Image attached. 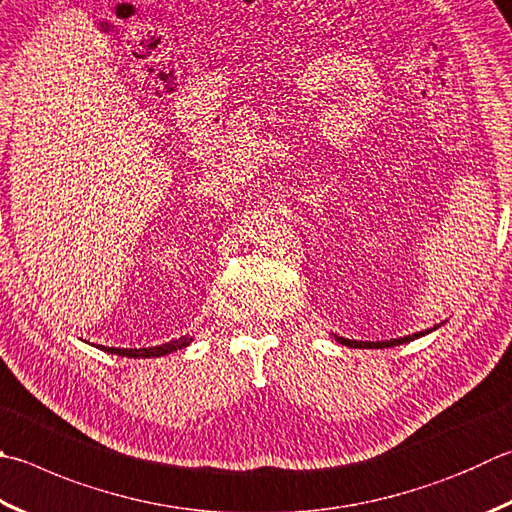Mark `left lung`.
Returning a JSON list of instances; mask_svg holds the SVG:
<instances>
[{
  "mask_svg": "<svg viewBox=\"0 0 512 512\" xmlns=\"http://www.w3.org/2000/svg\"><path fill=\"white\" fill-rule=\"evenodd\" d=\"M439 325H435V327H430V330H426V332H417V334H408V336H401V339H390V341H350V339H343V336H336V334H332L334 336V341L336 343H341V345H347V347H394V345H401V343H410V341H414V339H419V336H426V334H430L432 330H437Z\"/></svg>",
  "mask_w": 512,
  "mask_h": 512,
  "instance_id": "1",
  "label": "left lung"
}]
</instances>
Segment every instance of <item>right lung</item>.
Returning a JSON list of instances; mask_svg holds the SVG:
<instances>
[{"label":"right lung","instance_id":"1","mask_svg":"<svg viewBox=\"0 0 512 512\" xmlns=\"http://www.w3.org/2000/svg\"><path fill=\"white\" fill-rule=\"evenodd\" d=\"M191 341H194L191 336H180V339L171 341V343L156 345V347H140V350H138V347H136V350H131V347H106V345H95V343H91V345L100 347V350L109 352V354L129 356V359H151V356H165V354H171L176 350H182V347H187ZM84 343H89V341H84Z\"/></svg>","mask_w":512,"mask_h":512}]
</instances>
